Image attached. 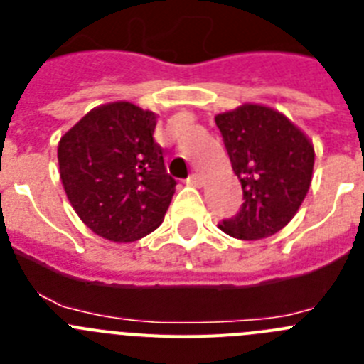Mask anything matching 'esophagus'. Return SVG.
Segmentation results:
<instances>
[{"mask_svg":"<svg viewBox=\"0 0 364 364\" xmlns=\"http://www.w3.org/2000/svg\"><path fill=\"white\" fill-rule=\"evenodd\" d=\"M188 184L189 186H195V188H202V184H204V182H202V176L195 173V175H191L188 178Z\"/></svg>","mask_w":364,"mask_h":364,"instance_id":"1","label":"esophagus"}]
</instances>
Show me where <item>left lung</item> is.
<instances>
[{
	"label": "left lung",
	"mask_w": 364,
	"mask_h": 364,
	"mask_svg": "<svg viewBox=\"0 0 364 364\" xmlns=\"http://www.w3.org/2000/svg\"><path fill=\"white\" fill-rule=\"evenodd\" d=\"M244 202L218 224L240 240L268 239L295 217L314 176L315 149L308 134L277 109L242 104L215 117Z\"/></svg>",
	"instance_id": "left-lung-1"
}]
</instances>
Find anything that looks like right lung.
<instances>
[{
	"label": "right lung",
	"mask_w": 364,
	"mask_h": 364,
	"mask_svg": "<svg viewBox=\"0 0 364 364\" xmlns=\"http://www.w3.org/2000/svg\"><path fill=\"white\" fill-rule=\"evenodd\" d=\"M159 114L131 102L87 112L60 138V180L92 233L134 242L162 224L175 193L153 133Z\"/></svg>",
	"instance_id": "obj_1"
}]
</instances>
